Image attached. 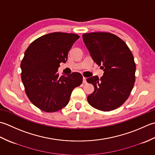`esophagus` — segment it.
I'll return each instance as SVG.
<instances>
[{
    "label": "esophagus",
    "mask_w": 155,
    "mask_h": 155,
    "mask_svg": "<svg viewBox=\"0 0 155 155\" xmlns=\"http://www.w3.org/2000/svg\"><path fill=\"white\" fill-rule=\"evenodd\" d=\"M86 78H85V77H84L83 78V83L84 84H86Z\"/></svg>",
    "instance_id": "34e87169"
}]
</instances>
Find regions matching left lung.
<instances>
[{
	"label": "left lung",
	"instance_id": "obj_1",
	"mask_svg": "<svg viewBox=\"0 0 155 155\" xmlns=\"http://www.w3.org/2000/svg\"><path fill=\"white\" fill-rule=\"evenodd\" d=\"M83 40L94 62L104 70L86 81L94 86L87 96L90 105L104 112L119 108L128 99L135 82L134 57L124 41L105 32L83 34Z\"/></svg>",
	"mask_w": 155,
	"mask_h": 155
}]
</instances>
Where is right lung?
Segmentation results:
<instances>
[{"mask_svg": "<svg viewBox=\"0 0 155 155\" xmlns=\"http://www.w3.org/2000/svg\"><path fill=\"white\" fill-rule=\"evenodd\" d=\"M80 38L77 34L55 32L35 40L25 52L21 64L25 93L38 108L55 112L68 104L72 91L83 81L74 72L59 77L58 68L65 63L68 53Z\"/></svg>", "mask_w": 155, "mask_h": 155, "instance_id": "add662e5", "label": "right lung"}]
</instances>
